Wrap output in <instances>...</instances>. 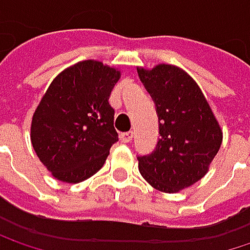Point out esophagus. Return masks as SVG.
I'll return each mask as SVG.
<instances>
[{
  "label": "esophagus",
  "mask_w": 250,
  "mask_h": 250,
  "mask_svg": "<svg viewBox=\"0 0 250 250\" xmlns=\"http://www.w3.org/2000/svg\"><path fill=\"white\" fill-rule=\"evenodd\" d=\"M120 139H122V142L128 143V142L133 139V131H125V133H122V134H120Z\"/></svg>",
  "instance_id": "obj_1"
}]
</instances>
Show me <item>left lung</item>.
I'll list each match as a JSON object with an SVG mask.
<instances>
[{
    "label": "left lung",
    "instance_id": "1",
    "mask_svg": "<svg viewBox=\"0 0 250 250\" xmlns=\"http://www.w3.org/2000/svg\"><path fill=\"white\" fill-rule=\"evenodd\" d=\"M137 74L155 103L161 134L152 153L137 156L139 171L153 188L176 192L206 175L223 134L200 86L182 69L158 65Z\"/></svg>",
    "mask_w": 250,
    "mask_h": 250
}]
</instances>
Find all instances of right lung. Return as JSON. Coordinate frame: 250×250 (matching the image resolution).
<instances>
[{"label": "right lung", "instance_id": "obj_1", "mask_svg": "<svg viewBox=\"0 0 250 250\" xmlns=\"http://www.w3.org/2000/svg\"><path fill=\"white\" fill-rule=\"evenodd\" d=\"M120 72L83 61L56 76L31 120L40 162L63 182H81L101 169L119 140L110 94Z\"/></svg>", "mask_w": 250, "mask_h": 250}]
</instances>
